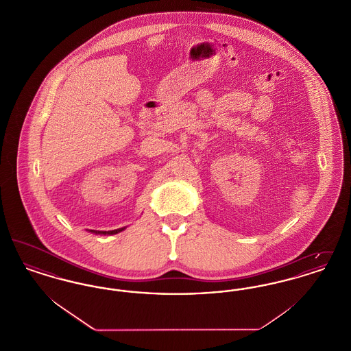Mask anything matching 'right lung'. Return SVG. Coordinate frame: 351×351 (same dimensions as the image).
<instances>
[{
    "instance_id": "add662e5",
    "label": "right lung",
    "mask_w": 351,
    "mask_h": 351,
    "mask_svg": "<svg viewBox=\"0 0 351 351\" xmlns=\"http://www.w3.org/2000/svg\"><path fill=\"white\" fill-rule=\"evenodd\" d=\"M125 229H126V226L119 228V229H116V230H109V232H100V230H89V232L93 234H101V235H113V234H118L121 233V232H123Z\"/></svg>"
}]
</instances>
